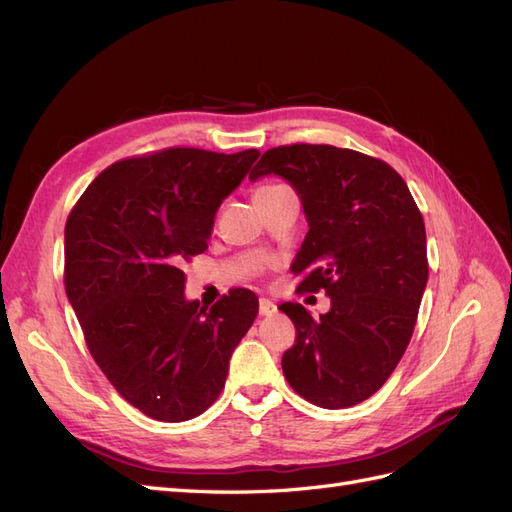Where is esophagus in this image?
<instances>
[{"mask_svg":"<svg viewBox=\"0 0 512 512\" xmlns=\"http://www.w3.org/2000/svg\"><path fill=\"white\" fill-rule=\"evenodd\" d=\"M275 312H277V305H275L273 301L260 299V303H258V314H260V316H273Z\"/></svg>","mask_w":512,"mask_h":512,"instance_id":"34e87169","label":"esophagus"}]
</instances>
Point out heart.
Masks as SVG:
<instances>
[{
  "mask_svg": "<svg viewBox=\"0 0 512 512\" xmlns=\"http://www.w3.org/2000/svg\"><path fill=\"white\" fill-rule=\"evenodd\" d=\"M275 188H280V185H262V188H258V190H256V194H254V196H258V194H265V192H271V190H275Z\"/></svg>",
  "mask_w": 512,
  "mask_h": 512,
  "instance_id": "heart-1",
  "label": "heart"
}]
</instances>
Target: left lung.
Here are the masks:
<instances>
[{
  "label": "left lung",
  "instance_id": "obj_1",
  "mask_svg": "<svg viewBox=\"0 0 512 512\" xmlns=\"http://www.w3.org/2000/svg\"><path fill=\"white\" fill-rule=\"evenodd\" d=\"M286 179L299 194L307 235L292 262L299 290H327L318 320L282 303L297 339L284 352L288 384L312 404H361L404 356L427 286V237L406 181L365 153L333 145H286L262 153L250 179Z\"/></svg>",
  "mask_w": 512,
  "mask_h": 512
}]
</instances>
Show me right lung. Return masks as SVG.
Instances as JSON below:
<instances>
[{
  "label": "right lung",
  "mask_w": 512,
  "mask_h": 512,
  "mask_svg": "<svg viewBox=\"0 0 512 512\" xmlns=\"http://www.w3.org/2000/svg\"><path fill=\"white\" fill-rule=\"evenodd\" d=\"M258 156L170 147L115 162L66 222V294L87 348L117 393L156 421H190L218 399L258 314L247 288L209 309L188 301L181 271L207 250L222 200Z\"/></svg>",
  "instance_id": "obj_1"
}]
</instances>
